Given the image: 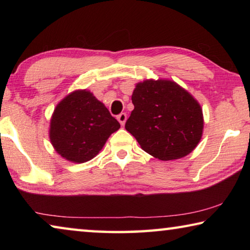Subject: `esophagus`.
I'll use <instances>...</instances> for the list:
<instances>
[{
    "instance_id": "1",
    "label": "esophagus",
    "mask_w": 250,
    "mask_h": 250,
    "mask_svg": "<svg viewBox=\"0 0 250 250\" xmlns=\"http://www.w3.org/2000/svg\"><path fill=\"white\" fill-rule=\"evenodd\" d=\"M117 119H118V121L120 122L121 125H125V120H126V115H125V112H122V113H120V115H118Z\"/></svg>"
}]
</instances>
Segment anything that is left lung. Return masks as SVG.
<instances>
[{
    "mask_svg": "<svg viewBox=\"0 0 250 250\" xmlns=\"http://www.w3.org/2000/svg\"><path fill=\"white\" fill-rule=\"evenodd\" d=\"M134 109L126 131L146 153L162 161L181 159L195 149L204 128L196 99L172 80H145L133 90Z\"/></svg>",
    "mask_w": 250,
    "mask_h": 250,
    "instance_id": "obj_1",
    "label": "left lung"
}]
</instances>
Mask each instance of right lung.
<instances>
[{"instance_id": "add662e5", "label": "right lung", "mask_w": 250, "mask_h": 250, "mask_svg": "<svg viewBox=\"0 0 250 250\" xmlns=\"http://www.w3.org/2000/svg\"><path fill=\"white\" fill-rule=\"evenodd\" d=\"M119 128V122L90 91L76 90L55 108L49 139L62 158L83 163L94 159Z\"/></svg>"}]
</instances>
